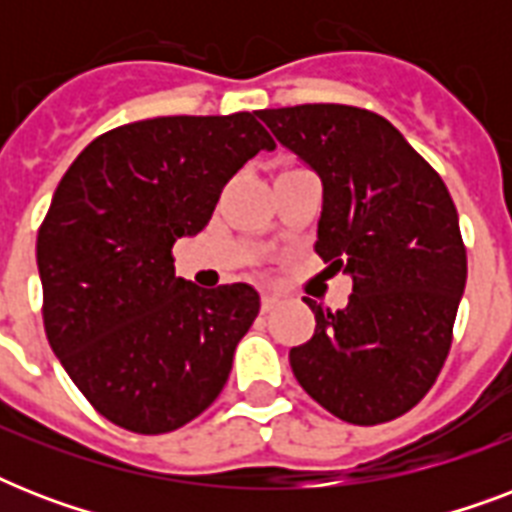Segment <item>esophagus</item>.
<instances>
[{"label": "esophagus", "instance_id": "1", "mask_svg": "<svg viewBox=\"0 0 512 512\" xmlns=\"http://www.w3.org/2000/svg\"><path fill=\"white\" fill-rule=\"evenodd\" d=\"M273 308H276V297H273V295H263V297H260V311L271 313Z\"/></svg>", "mask_w": 512, "mask_h": 512}]
</instances>
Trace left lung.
<instances>
[{"instance_id": "obj_1", "label": "left lung", "mask_w": 512, "mask_h": 512, "mask_svg": "<svg viewBox=\"0 0 512 512\" xmlns=\"http://www.w3.org/2000/svg\"><path fill=\"white\" fill-rule=\"evenodd\" d=\"M281 146L319 172L316 252L353 295L316 313L289 350L297 382L350 425L396 420L433 388L468 279V252L438 172L380 114L340 103L257 111Z\"/></svg>"}]
</instances>
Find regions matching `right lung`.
<instances>
[{"label":"right lung","instance_id":"right-lung-1","mask_svg":"<svg viewBox=\"0 0 512 512\" xmlns=\"http://www.w3.org/2000/svg\"><path fill=\"white\" fill-rule=\"evenodd\" d=\"M263 148L276 143L247 111L156 116L103 132L60 180L36 236L44 332L119 428H183L228 382L260 295L177 279L172 244L209 223L225 183Z\"/></svg>","mask_w":512,"mask_h":512}]
</instances>
